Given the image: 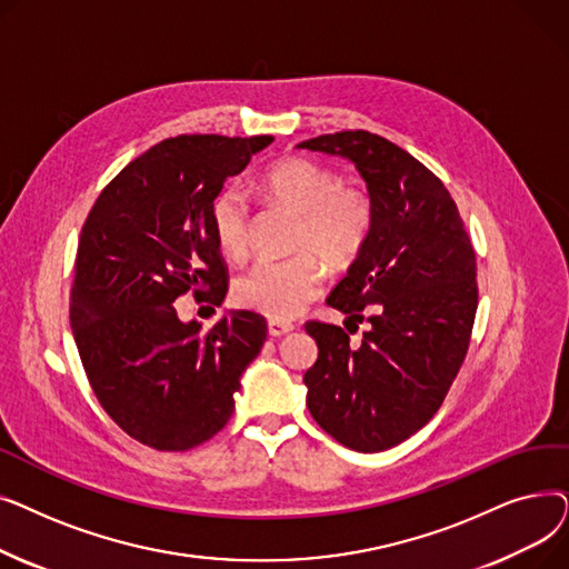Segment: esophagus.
<instances>
[{
	"instance_id": "1",
	"label": "esophagus",
	"mask_w": 569,
	"mask_h": 569,
	"mask_svg": "<svg viewBox=\"0 0 569 569\" xmlns=\"http://www.w3.org/2000/svg\"><path fill=\"white\" fill-rule=\"evenodd\" d=\"M267 332L269 337H286L288 332H292V325L290 322H283V320H269L267 322Z\"/></svg>"
}]
</instances>
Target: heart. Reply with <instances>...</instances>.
Masks as SVG:
<instances>
[{
	"label": "heart",
	"instance_id": "1",
	"mask_svg": "<svg viewBox=\"0 0 569 569\" xmlns=\"http://www.w3.org/2000/svg\"><path fill=\"white\" fill-rule=\"evenodd\" d=\"M260 189L300 214L295 247L311 251L283 260H256L237 277L232 292L239 307L290 320L322 290L321 257L332 267H343L360 253L371 230L373 207L362 189L339 184L335 170L302 157L269 163L260 174ZM209 217L219 249L230 258H242L249 247V202L242 189H223Z\"/></svg>",
	"mask_w": 569,
	"mask_h": 569
}]
</instances>
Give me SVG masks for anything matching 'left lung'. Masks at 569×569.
<instances>
[{"instance_id":"obj_1","label":"left lung","mask_w":569,"mask_h":569,"mask_svg":"<svg viewBox=\"0 0 569 569\" xmlns=\"http://www.w3.org/2000/svg\"><path fill=\"white\" fill-rule=\"evenodd\" d=\"M300 149L350 161L373 221L348 274L327 297L368 322L355 345L339 325L307 322L318 360L305 373L313 420L357 452H382L420 431L463 365L477 311V264L457 202L399 144L369 131L327 133Z\"/></svg>"}]
</instances>
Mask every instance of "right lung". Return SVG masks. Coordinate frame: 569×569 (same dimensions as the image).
<instances>
[{"label": "right lung", "instance_id": "add662e5", "mask_svg": "<svg viewBox=\"0 0 569 569\" xmlns=\"http://www.w3.org/2000/svg\"><path fill=\"white\" fill-rule=\"evenodd\" d=\"M272 136H177L147 149L97 198L76 258L71 330L89 385L131 438L184 452L219 433L267 322L228 311L209 332L179 320L193 290L221 307L228 274L212 202Z\"/></svg>", "mask_w": 569, "mask_h": 569}]
</instances>
